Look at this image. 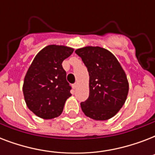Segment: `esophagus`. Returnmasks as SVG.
<instances>
[{
    "label": "esophagus",
    "mask_w": 155,
    "mask_h": 155,
    "mask_svg": "<svg viewBox=\"0 0 155 155\" xmlns=\"http://www.w3.org/2000/svg\"><path fill=\"white\" fill-rule=\"evenodd\" d=\"M77 87H78L77 83H75V84H73V88H74V89H76V88H77Z\"/></svg>",
    "instance_id": "34e87169"
}]
</instances>
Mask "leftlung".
Masks as SVG:
<instances>
[{
  "instance_id": "obj_1",
  "label": "left lung",
  "mask_w": 155,
  "mask_h": 155,
  "mask_svg": "<svg viewBox=\"0 0 155 155\" xmlns=\"http://www.w3.org/2000/svg\"><path fill=\"white\" fill-rule=\"evenodd\" d=\"M75 53L89 74V97L80 103L82 111L94 120L110 119L127 98L129 83L125 71L115 56L102 47H85Z\"/></svg>"
}]
</instances>
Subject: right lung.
I'll return each instance as SVG.
<instances>
[{
	"mask_svg": "<svg viewBox=\"0 0 155 155\" xmlns=\"http://www.w3.org/2000/svg\"><path fill=\"white\" fill-rule=\"evenodd\" d=\"M73 51L65 46L49 45L38 53L28 69L23 94L29 109L38 117L43 119L58 117L71 96V87L62 63Z\"/></svg>",
	"mask_w": 155,
	"mask_h": 155,
	"instance_id": "1",
	"label": "right lung"
}]
</instances>
